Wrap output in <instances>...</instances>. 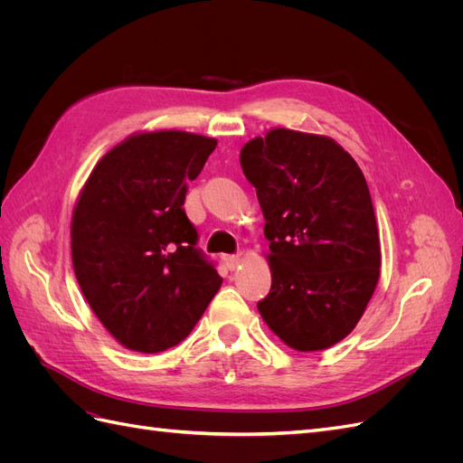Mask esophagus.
<instances>
[{
  "instance_id": "1",
  "label": "esophagus",
  "mask_w": 463,
  "mask_h": 463,
  "mask_svg": "<svg viewBox=\"0 0 463 463\" xmlns=\"http://www.w3.org/2000/svg\"><path fill=\"white\" fill-rule=\"evenodd\" d=\"M223 264H226V269H228V270H235L237 266H240V257H237V255H228V257H223Z\"/></svg>"
}]
</instances>
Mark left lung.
Wrapping results in <instances>:
<instances>
[{
  "mask_svg": "<svg viewBox=\"0 0 463 463\" xmlns=\"http://www.w3.org/2000/svg\"><path fill=\"white\" fill-rule=\"evenodd\" d=\"M270 241V293L259 313L279 340L318 352L355 328L381 274L371 193L328 137L270 129L240 154Z\"/></svg>",
  "mask_w": 463,
  "mask_h": 463,
  "instance_id": "obj_1",
  "label": "left lung"
}]
</instances>
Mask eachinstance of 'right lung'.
Masks as SVG:
<instances>
[{"label": "right lung", "mask_w": 463, "mask_h": 463, "mask_svg": "<svg viewBox=\"0 0 463 463\" xmlns=\"http://www.w3.org/2000/svg\"><path fill=\"white\" fill-rule=\"evenodd\" d=\"M216 138L138 133L94 165L73 210L71 255L94 315L133 352L185 340L222 286L184 203Z\"/></svg>", "instance_id": "add662e5"}]
</instances>
